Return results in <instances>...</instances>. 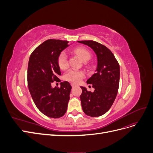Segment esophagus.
Listing matches in <instances>:
<instances>
[{"mask_svg":"<svg viewBox=\"0 0 153 153\" xmlns=\"http://www.w3.org/2000/svg\"><path fill=\"white\" fill-rule=\"evenodd\" d=\"M71 85L72 86V87H75L76 85L75 84H73V83H71Z\"/></svg>","mask_w":153,"mask_h":153,"instance_id":"34e87169","label":"esophagus"}]
</instances>
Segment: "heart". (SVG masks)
Wrapping results in <instances>:
<instances>
[{
  "mask_svg": "<svg viewBox=\"0 0 153 153\" xmlns=\"http://www.w3.org/2000/svg\"><path fill=\"white\" fill-rule=\"evenodd\" d=\"M74 52L76 53L83 61L87 62L91 58V53L87 48L84 47H77L74 50ZM57 63L61 69H66L68 66V60L67 54L65 52H61L57 57ZM84 73L76 70L75 69H70L64 75V79L71 82L74 84H77L84 78Z\"/></svg>",
  "mask_w": 153,
  "mask_h": 153,
  "instance_id": "heart-1",
  "label": "heart"
}]
</instances>
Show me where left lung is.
Segmentation results:
<instances>
[{
    "label": "left lung",
    "mask_w": 153,
    "mask_h": 153,
    "mask_svg": "<svg viewBox=\"0 0 153 153\" xmlns=\"http://www.w3.org/2000/svg\"><path fill=\"white\" fill-rule=\"evenodd\" d=\"M94 51L98 58L96 72L87 81L92 84L94 91H88L80 87L82 107L84 112L90 117H99L110 108L117 94L120 67L114 55L105 45L92 40L78 41Z\"/></svg>",
    "instance_id": "obj_1"
}]
</instances>
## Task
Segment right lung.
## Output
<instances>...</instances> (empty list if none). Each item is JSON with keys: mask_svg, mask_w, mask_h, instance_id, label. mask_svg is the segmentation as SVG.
I'll return each instance as SVG.
<instances>
[{"mask_svg": "<svg viewBox=\"0 0 153 153\" xmlns=\"http://www.w3.org/2000/svg\"><path fill=\"white\" fill-rule=\"evenodd\" d=\"M68 41L50 39L39 45L31 53L27 69V84L32 98L41 113L52 118L65 114L71 86L68 82L52 88V83L61 82L57 63L59 53L65 49Z\"/></svg>", "mask_w": 153, "mask_h": 153, "instance_id": "add662e5", "label": "right lung"}]
</instances>
